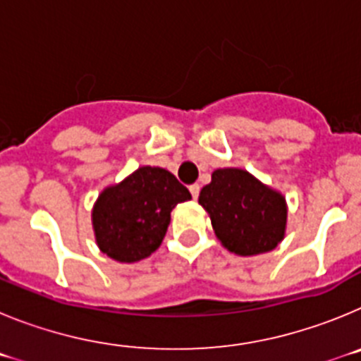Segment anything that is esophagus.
Returning <instances> with one entry per match:
<instances>
[{"label":"esophagus","mask_w":361,"mask_h":361,"mask_svg":"<svg viewBox=\"0 0 361 361\" xmlns=\"http://www.w3.org/2000/svg\"><path fill=\"white\" fill-rule=\"evenodd\" d=\"M190 191H191V197L197 200V197H199V193H200V186H199V184H191Z\"/></svg>","instance_id":"obj_1"}]
</instances>
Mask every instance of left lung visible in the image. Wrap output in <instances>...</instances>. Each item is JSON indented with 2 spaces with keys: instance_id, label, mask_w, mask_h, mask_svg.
<instances>
[{
  "instance_id": "8db88e82",
  "label": "left lung",
  "mask_w": 361,
  "mask_h": 361,
  "mask_svg": "<svg viewBox=\"0 0 361 361\" xmlns=\"http://www.w3.org/2000/svg\"><path fill=\"white\" fill-rule=\"evenodd\" d=\"M199 204L209 213L216 238L240 257L275 250L286 235L288 206L282 193L240 168L213 171Z\"/></svg>"
}]
</instances>
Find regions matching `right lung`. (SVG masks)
I'll return each mask as SVG.
<instances>
[{
    "instance_id": "right-lung-1",
    "label": "right lung",
    "mask_w": 361,
    "mask_h": 361,
    "mask_svg": "<svg viewBox=\"0 0 361 361\" xmlns=\"http://www.w3.org/2000/svg\"><path fill=\"white\" fill-rule=\"evenodd\" d=\"M191 199L186 186L162 168L142 166L99 195L92 209L99 250L117 262H139L161 245L170 213Z\"/></svg>"
}]
</instances>
